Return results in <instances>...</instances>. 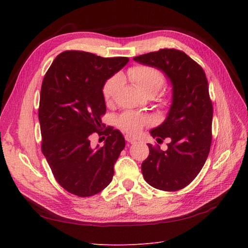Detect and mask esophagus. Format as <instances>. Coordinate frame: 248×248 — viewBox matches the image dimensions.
Masks as SVG:
<instances>
[{
	"label": "esophagus",
	"instance_id": "obj_1",
	"mask_svg": "<svg viewBox=\"0 0 248 248\" xmlns=\"http://www.w3.org/2000/svg\"><path fill=\"white\" fill-rule=\"evenodd\" d=\"M124 139H125V140L128 141V143H131V144H133L136 141L135 138H133V136H131V135H125Z\"/></svg>",
	"mask_w": 248,
	"mask_h": 248
}]
</instances>
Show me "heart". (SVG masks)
Instances as JSON below:
<instances>
[{"mask_svg": "<svg viewBox=\"0 0 248 248\" xmlns=\"http://www.w3.org/2000/svg\"><path fill=\"white\" fill-rule=\"evenodd\" d=\"M127 76L132 81L140 91L143 92L147 96H154L165 84V76L157 68L135 65L130 67L127 71ZM120 77L115 75L110 77L104 83L102 88V94L104 101L107 103L112 102L115 93L120 85ZM167 99H162V103H166ZM152 123V118L149 115L140 114L135 112H124L117 118L118 127L124 132L130 134H136L141 128Z\"/></svg>", "mask_w": 248, "mask_h": 248, "instance_id": "obj_1", "label": "heart"}]
</instances>
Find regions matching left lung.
<instances>
[{"label": "left lung", "mask_w": 248, "mask_h": 248, "mask_svg": "<svg viewBox=\"0 0 248 248\" xmlns=\"http://www.w3.org/2000/svg\"><path fill=\"white\" fill-rule=\"evenodd\" d=\"M133 60L162 70L172 85L167 118L150 131L157 143L168 139L167 150L148 144L149 155L141 163V172L151 186L179 191L196 178L211 147L213 107L207 77L202 66L180 50L161 49Z\"/></svg>", "instance_id": "obj_1"}]
</instances>
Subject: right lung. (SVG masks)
<instances>
[{
  "label": "right lung",
  "mask_w": 248,
  "mask_h": 248,
  "mask_svg": "<svg viewBox=\"0 0 248 248\" xmlns=\"http://www.w3.org/2000/svg\"><path fill=\"white\" fill-rule=\"evenodd\" d=\"M128 62V57L64 51L44 78L38 109L41 151L55 180L78 197L93 196L108 186L124 148L120 131L101 121L107 112L102 88ZM93 133L107 136L104 146H90Z\"/></svg>",
  "instance_id": "obj_1"
}]
</instances>
